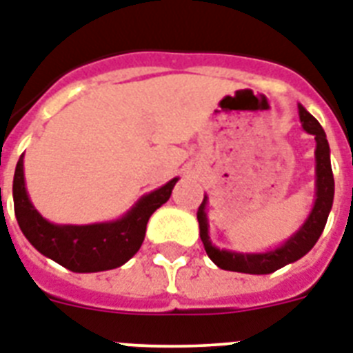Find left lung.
Segmentation results:
<instances>
[{"label":"left lung","mask_w":353,"mask_h":353,"mask_svg":"<svg viewBox=\"0 0 353 353\" xmlns=\"http://www.w3.org/2000/svg\"><path fill=\"white\" fill-rule=\"evenodd\" d=\"M299 117H301L302 130L315 137V199L310 214L302 225L296 229L290 238H285L282 243L258 252H240L232 249H220L210 240L209 234V218H207V205L209 196L205 194L203 203L198 209L199 236L203 241V247L209 258L225 271L247 274H269L276 269L284 268L288 263L301 260L304 254L312 251V247L317 243L319 236L323 234L324 225L328 221V214L334 205V172L330 163V144L326 139L323 126L319 121L307 112L306 108L299 104Z\"/></svg>","instance_id":"8db88e82"}]
</instances>
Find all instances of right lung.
<instances>
[{"mask_svg": "<svg viewBox=\"0 0 353 353\" xmlns=\"http://www.w3.org/2000/svg\"><path fill=\"white\" fill-rule=\"evenodd\" d=\"M179 177L144 194L121 218L88 225H62L38 212L25 187L23 155L14 172L12 198L16 220L36 251L73 273H99L121 268L141 249L150 216L170 199Z\"/></svg>", "mask_w": 353, "mask_h": 353, "instance_id": "1", "label": "right lung"}]
</instances>
